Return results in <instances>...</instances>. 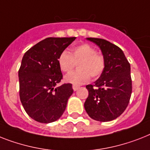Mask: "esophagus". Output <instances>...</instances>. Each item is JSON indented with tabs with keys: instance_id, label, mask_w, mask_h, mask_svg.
<instances>
[{
	"instance_id": "esophagus-1",
	"label": "esophagus",
	"mask_w": 150,
	"mask_h": 150,
	"mask_svg": "<svg viewBox=\"0 0 150 150\" xmlns=\"http://www.w3.org/2000/svg\"><path fill=\"white\" fill-rule=\"evenodd\" d=\"M72 88L74 91H77V90L79 88V86H78V85H73Z\"/></svg>"
}]
</instances>
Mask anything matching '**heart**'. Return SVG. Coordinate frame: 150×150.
<instances>
[{"label": "heart", "mask_w": 150, "mask_h": 150, "mask_svg": "<svg viewBox=\"0 0 150 150\" xmlns=\"http://www.w3.org/2000/svg\"><path fill=\"white\" fill-rule=\"evenodd\" d=\"M78 62L79 69L65 75L66 82L75 85L85 83L89 80L90 76L96 79L104 71V57L88 44H80L73 47L71 53L63 51L58 57V66L64 72H70Z\"/></svg>", "instance_id": "1"}]
</instances>
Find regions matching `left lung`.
<instances>
[{
    "label": "left lung",
    "mask_w": 150,
    "mask_h": 150,
    "mask_svg": "<svg viewBox=\"0 0 150 150\" xmlns=\"http://www.w3.org/2000/svg\"><path fill=\"white\" fill-rule=\"evenodd\" d=\"M99 47L105 69L93 85H88L84 107L89 117L99 122L118 118L126 110L132 93L130 64L121 48L106 40L87 38Z\"/></svg>",
    "instance_id": "8db88e82"
}]
</instances>
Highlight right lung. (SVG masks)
Listing matches in <instances>:
<instances>
[{
    "mask_svg": "<svg viewBox=\"0 0 150 150\" xmlns=\"http://www.w3.org/2000/svg\"><path fill=\"white\" fill-rule=\"evenodd\" d=\"M76 38H47L25 52L18 71L20 99L27 114L35 121L58 120L72 95L70 83L57 86L62 79L58 57Z\"/></svg>",
    "mask_w": 150,
    "mask_h": 150,
    "instance_id": "1",
    "label": "right lung"
}]
</instances>
